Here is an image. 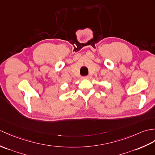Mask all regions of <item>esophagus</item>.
I'll return each mask as SVG.
<instances>
[{
  "label": "esophagus",
  "instance_id": "34e87169",
  "mask_svg": "<svg viewBox=\"0 0 155 155\" xmlns=\"http://www.w3.org/2000/svg\"><path fill=\"white\" fill-rule=\"evenodd\" d=\"M89 78H90V76H85V77H82V78H84V79H88Z\"/></svg>",
  "mask_w": 155,
  "mask_h": 155
}]
</instances>
